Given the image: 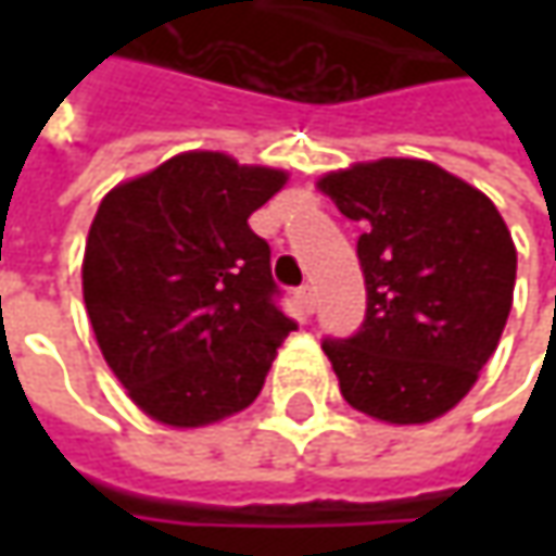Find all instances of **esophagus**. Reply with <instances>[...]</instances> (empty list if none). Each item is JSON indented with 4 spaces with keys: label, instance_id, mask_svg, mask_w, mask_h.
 Masks as SVG:
<instances>
[{
    "label": "esophagus",
    "instance_id": "34e87169",
    "mask_svg": "<svg viewBox=\"0 0 556 556\" xmlns=\"http://www.w3.org/2000/svg\"><path fill=\"white\" fill-rule=\"evenodd\" d=\"M296 300H300V309L306 312V315H312L315 306H318V300H315V288H312V285H303V288L296 290Z\"/></svg>",
    "mask_w": 556,
    "mask_h": 556
}]
</instances>
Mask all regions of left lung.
I'll return each instance as SVG.
<instances>
[{
  "label": "left lung",
  "instance_id": "8db88e82",
  "mask_svg": "<svg viewBox=\"0 0 556 556\" xmlns=\"http://www.w3.org/2000/svg\"><path fill=\"white\" fill-rule=\"evenodd\" d=\"M318 188L362 225V328L325 340L340 393L387 424H430L477 383L502 340L517 247L473 185L430 161L383 157L328 173Z\"/></svg>",
  "mask_w": 556,
  "mask_h": 556
}]
</instances>
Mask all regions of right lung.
<instances>
[{"label":"right lung","instance_id":"right-lung-1","mask_svg":"<svg viewBox=\"0 0 556 556\" xmlns=\"http://www.w3.org/2000/svg\"><path fill=\"white\" fill-rule=\"evenodd\" d=\"M288 182L219 151L176 154L98 206L83 300L111 371L166 427H203L260 395L296 321L247 219Z\"/></svg>","mask_w":556,"mask_h":556}]
</instances>
